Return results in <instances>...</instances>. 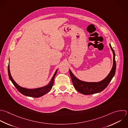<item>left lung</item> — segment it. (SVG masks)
<instances>
[{
    "label": "left lung",
    "mask_w": 128,
    "mask_h": 128,
    "mask_svg": "<svg viewBox=\"0 0 128 128\" xmlns=\"http://www.w3.org/2000/svg\"><path fill=\"white\" fill-rule=\"evenodd\" d=\"M110 46L114 54L113 66L108 76L102 80L96 82H82L78 79L71 72L70 70H69V72L73 84V86L76 90L79 92L86 95L92 94L100 92L102 91L104 89H105L110 83V82L111 81L112 79V78L115 74L116 69V63L115 60L114 52L110 44Z\"/></svg>",
    "instance_id": "8db88e82"
}]
</instances>
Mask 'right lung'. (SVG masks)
Listing matches in <instances>:
<instances>
[{
	"label": "right lung",
	"mask_w": 128,
	"mask_h": 128,
	"mask_svg": "<svg viewBox=\"0 0 128 128\" xmlns=\"http://www.w3.org/2000/svg\"><path fill=\"white\" fill-rule=\"evenodd\" d=\"M58 70L56 71L54 76H52L50 82L46 86L40 88H35V89H28L26 88H22L12 78L10 72V65L8 64V76L10 78V80L12 81L14 85L16 86V88H17V90L22 94L28 96H30V97H34V98H39L43 95L47 94L48 92H49L54 84V77L56 74Z\"/></svg>",
	"instance_id": "add662e5"
}]
</instances>
